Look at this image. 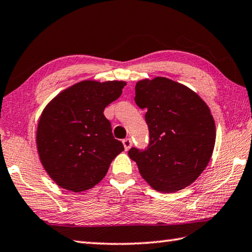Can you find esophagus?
Returning <instances> with one entry per match:
<instances>
[{"instance_id":"obj_1","label":"esophagus","mask_w":252,"mask_h":252,"mask_svg":"<svg viewBox=\"0 0 252 252\" xmlns=\"http://www.w3.org/2000/svg\"><path fill=\"white\" fill-rule=\"evenodd\" d=\"M123 145H124V148H125L126 151L129 150L131 145H132V141H131L130 138H126V139L123 140Z\"/></svg>"}]
</instances>
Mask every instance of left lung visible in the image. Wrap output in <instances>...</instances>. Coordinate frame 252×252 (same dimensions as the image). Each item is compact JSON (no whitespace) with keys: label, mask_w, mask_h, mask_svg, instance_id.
<instances>
[{"label":"left lung","mask_w":252,"mask_h":252,"mask_svg":"<svg viewBox=\"0 0 252 252\" xmlns=\"http://www.w3.org/2000/svg\"><path fill=\"white\" fill-rule=\"evenodd\" d=\"M135 102L146 109L149 145L128 156L140 175L161 192L191 185L207 167L215 143V124L207 103L188 87L165 77L138 81Z\"/></svg>","instance_id":"1"}]
</instances>
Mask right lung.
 I'll return each mask as SVG.
<instances>
[{
    "instance_id": "add662e5",
    "label": "right lung",
    "mask_w": 252,
    "mask_h": 252,
    "mask_svg": "<svg viewBox=\"0 0 252 252\" xmlns=\"http://www.w3.org/2000/svg\"><path fill=\"white\" fill-rule=\"evenodd\" d=\"M124 86L119 80H84L45 106L38 123L37 148L44 169L60 187L74 192L94 187L124 151L103 114Z\"/></svg>"
}]
</instances>
